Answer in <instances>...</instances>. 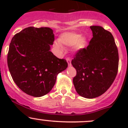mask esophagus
Masks as SVG:
<instances>
[{
  "mask_svg": "<svg viewBox=\"0 0 128 128\" xmlns=\"http://www.w3.org/2000/svg\"><path fill=\"white\" fill-rule=\"evenodd\" d=\"M66 60H67V62H68V65H69V66H71V60H70V58H66Z\"/></svg>",
  "mask_w": 128,
  "mask_h": 128,
  "instance_id": "1",
  "label": "esophagus"
}]
</instances>
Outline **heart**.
I'll use <instances>...</instances> for the list:
<instances>
[{"instance_id":"b5f03b06","label":"heart","mask_w":128,"mask_h":128,"mask_svg":"<svg viewBox=\"0 0 128 128\" xmlns=\"http://www.w3.org/2000/svg\"><path fill=\"white\" fill-rule=\"evenodd\" d=\"M59 43H55V46L59 50H62V46H74V51L77 52L84 47L86 42V40L81 35L75 32H68L64 33L60 36L59 38Z\"/></svg>"}]
</instances>
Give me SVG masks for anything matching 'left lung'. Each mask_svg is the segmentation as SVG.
I'll list each match as a JSON object with an SVG mask.
<instances>
[{
  "mask_svg": "<svg viewBox=\"0 0 128 128\" xmlns=\"http://www.w3.org/2000/svg\"><path fill=\"white\" fill-rule=\"evenodd\" d=\"M93 37L87 48L77 51L71 61L76 69L73 83L80 96L94 98L104 94L114 82L118 70V48L112 33L91 26Z\"/></svg>",
  "mask_w": 128,
  "mask_h": 128,
  "instance_id": "left-lung-1",
  "label": "left lung"
}]
</instances>
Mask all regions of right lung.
<instances>
[{"mask_svg": "<svg viewBox=\"0 0 128 128\" xmlns=\"http://www.w3.org/2000/svg\"><path fill=\"white\" fill-rule=\"evenodd\" d=\"M54 34L48 27L30 26L14 35L9 46L7 64L16 86L34 97L48 94L57 75L68 68L64 59L50 51Z\"/></svg>", "mask_w": 128, "mask_h": 128, "instance_id": "1", "label": "right lung"}]
</instances>
